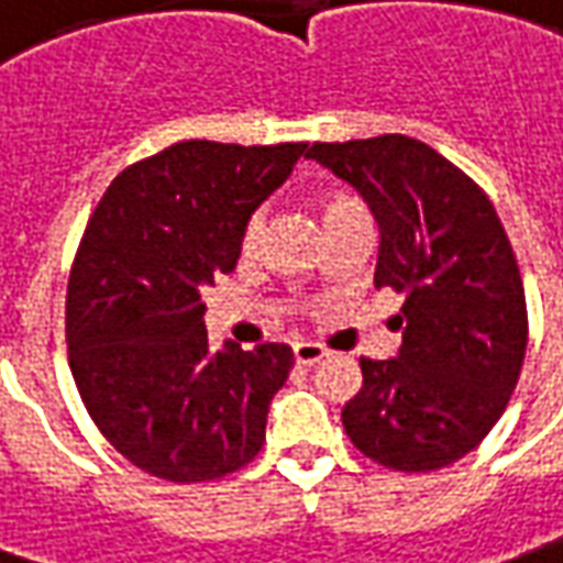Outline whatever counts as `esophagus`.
Returning a JSON list of instances; mask_svg holds the SVG:
<instances>
[{"label":"esophagus","instance_id":"34e87169","mask_svg":"<svg viewBox=\"0 0 563 563\" xmlns=\"http://www.w3.org/2000/svg\"><path fill=\"white\" fill-rule=\"evenodd\" d=\"M292 354H296V363H301V366H313V363H320L327 357V347H320L317 342H298L292 347Z\"/></svg>","mask_w":563,"mask_h":563}]
</instances>
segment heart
Here are the masks:
<instances>
[{
    "label": "heart",
    "mask_w": 563,
    "mask_h": 563,
    "mask_svg": "<svg viewBox=\"0 0 563 563\" xmlns=\"http://www.w3.org/2000/svg\"><path fill=\"white\" fill-rule=\"evenodd\" d=\"M317 209H320V221H323V231L327 228H335L342 221H351V218L366 216V206H363L354 194L347 190H327L320 200H317ZM258 233H262V216H252L246 231H243V250L252 252L255 243H258Z\"/></svg>",
    "instance_id": "b5f03b06"
}]
</instances>
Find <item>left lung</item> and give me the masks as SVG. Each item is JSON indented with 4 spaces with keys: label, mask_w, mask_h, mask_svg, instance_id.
<instances>
[{
    "label": "left lung",
    "mask_w": 563,
    "mask_h": 563,
    "mask_svg": "<svg viewBox=\"0 0 563 563\" xmlns=\"http://www.w3.org/2000/svg\"><path fill=\"white\" fill-rule=\"evenodd\" d=\"M361 194L378 224L376 289L404 308L391 361L361 357L342 410L351 443L394 472H434L490 434L527 351V301L487 194L407 135L313 144L305 153Z\"/></svg>",
    "instance_id": "8db88e82"
}]
</instances>
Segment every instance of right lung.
Returning a JSON list of instances; mask_svg holds the SVG:
<instances>
[{
    "label": "right lung",
    "instance_id": "1",
    "mask_svg": "<svg viewBox=\"0 0 563 563\" xmlns=\"http://www.w3.org/2000/svg\"><path fill=\"white\" fill-rule=\"evenodd\" d=\"M308 144L181 141L107 187L67 283V347L86 410L135 468L200 484L243 468L292 347H209L202 286L231 274L252 212Z\"/></svg>",
    "mask_w": 563,
    "mask_h": 563
}]
</instances>
